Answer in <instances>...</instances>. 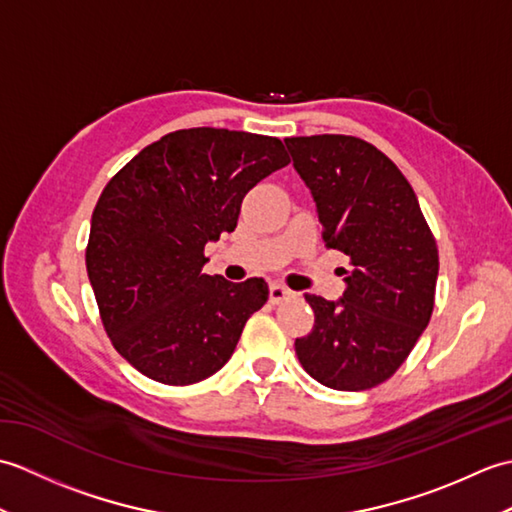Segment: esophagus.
<instances>
[{"label":"esophagus","mask_w":512,"mask_h":512,"mask_svg":"<svg viewBox=\"0 0 512 512\" xmlns=\"http://www.w3.org/2000/svg\"><path fill=\"white\" fill-rule=\"evenodd\" d=\"M290 297H292V292L288 288L281 286V284H273V286H270V290H268V299H270V303H273V306H277V303L288 301Z\"/></svg>","instance_id":"1"}]
</instances>
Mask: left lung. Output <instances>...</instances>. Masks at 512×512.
<instances>
[{"mask_svg":"<svg viewBox=\"0 0 512 512\" xmlns=\"http://www.w3.org/2000/svg\"><path fill=\"white\" fill-rule=\"evenodd\" d=\"M317 202L323 242L347 257L339 301L306 295L314 328L295 341L303 369L339 391L396 374L429 325L438 246L402 171L356 136L284 140Z\"/></svg>","mask_w":512,"mask_h":512,"instance_id":"8db88e82","label":"left lung"}]
</instances>
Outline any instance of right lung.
<instances>
[{
    "mask_svg": "<svg viewBox=\"0 0 512 512\" xmlns=\"http://www.w3.org/2000/svg\"><path fill=\"white\" fill-rule=\"evenodd\" d=\"M288 162L279 138L193 127L147 145L107 182L85 266L107 336L140 374L182 387L231 358L268 284L204 275V246L235 231L244 195Z\"/></svg>",
    "mask_w": 512,
    "mask_h": 512,
    "instance_id": "1",
    "label": "right lung"
}]
</instances>
